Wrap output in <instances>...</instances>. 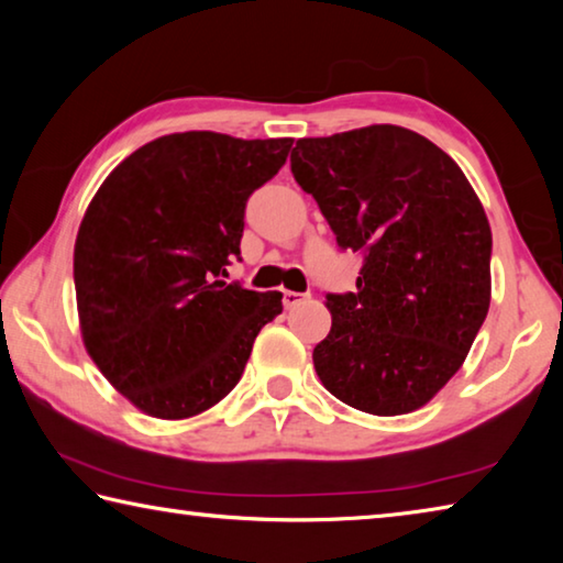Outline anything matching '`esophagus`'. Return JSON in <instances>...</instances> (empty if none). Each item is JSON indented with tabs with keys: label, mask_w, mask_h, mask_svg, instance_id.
<instances>
[{
	"label": "esophagus",
	"mask_w": 563,
	"mask_h": 563,
	"mask_svg": "<svg viewBox=\"0 0 563 563\" xmlns=\"http://www.w3.org/2000/svg\"><path fill=\"white\" fill-rule=\"evenodd\" d=\"M310 295L308 292H295V290H283V305L285 308H295V305H300L308 300Z\"/></svg>",
	"instance_id": "esophagus-1"
}]
</instances>
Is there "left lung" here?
Masks as SVG:
<instances>
[{"label": "left lung", "instance_id": "left-lung-1", "mask_svg": "<svg viewBox=\"0 0 563 563\" xmlns=\"http://www.w3.org/2000/svg\"><path fill=\"white\" fill-rule=\"evenodd\" d=\"M290 170L342 251L357 290L328 295L312 350L320 383L362 412H415L450 383L487 318L492 228L462 168L419 133L375 126L300 139Z\"/></svg>", "mask_w": 563, "mask_h": 563}]
</instances>
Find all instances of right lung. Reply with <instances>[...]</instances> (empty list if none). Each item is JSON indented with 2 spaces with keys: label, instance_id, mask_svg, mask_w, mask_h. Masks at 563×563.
<instances>
[{
  "label": "right lung",
  "instance_id": "right-lung-1",
  "mask_svg": "<svg viewBox=\"0 0 563 563\" xmlns=\"http://www.w3.org/2000/svg\"><path fill=\"white\" fill-rule=\"evenodd\" d=\"M292 139L168 133L111 170L74 245L84 347L141 412L186 419L241 379L280 292L225 283L241 258L245 203Z\"/></svg>",
  "mask_w": 563,
  "mask_h": 563
}]
</instances>
